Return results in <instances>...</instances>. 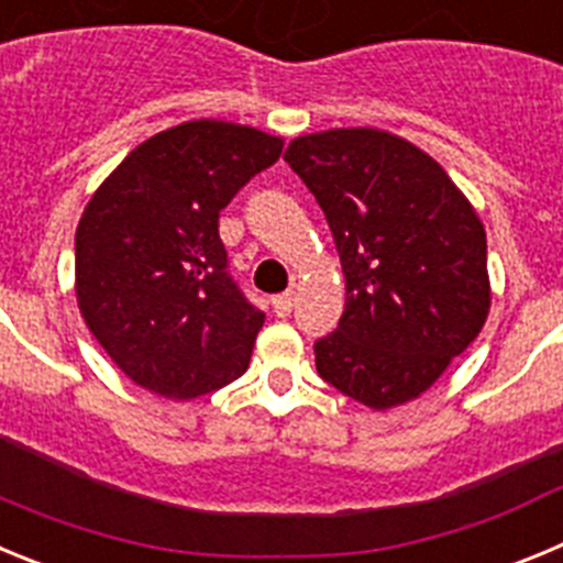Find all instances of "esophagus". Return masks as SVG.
I'll list each match as a JSON object with an SVG mask.
<instances>
[{
    "instance_id": "1",
    "label": "esophagus",
    "mask_w": 563,
    "mask_h": 563,
    "mask_svg": "<svg viewBox=\"0 0 563 563\" xmlns=\"http://www.w3.org/2000/svg\"><path fill=\"white\" fill-rule=\"evenodd\" d=\"M292 305H296V292L287 290V292H282V296L273 298V312H276L278 318H285L292 312Z\"/></svg>"
}]
</instances>
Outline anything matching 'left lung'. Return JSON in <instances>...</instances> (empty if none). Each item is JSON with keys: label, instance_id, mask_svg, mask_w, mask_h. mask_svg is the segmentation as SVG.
Masks as SVG:
<instances>
[{"label": "left lung", "instance_id": "1", "mask_svg": "<svg viewBox=\"0 0 563 563\" xmlns=\"http://www.w3.org/2000/svg\"><path fill=\"white\" fill-rule=\"evenodd\" d=\"M330 222L346 278L316 369L341 395L391 409L429 389L490 310L485 228L445 168L397 134L330 129L287 146Z\"/></svg>", "mask_w": 563, "mask_h": 563}]
</instances>
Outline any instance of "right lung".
Segmentation results:
<instances>
[{"mask_svg":"<svg viewBox=\"0 0 563 563\" xmlns=\"http://www.w3.org/2000/svg\"><path fill=\"white\" fill-rule=\"evenodd\" d=\"M282 146L239 123H180L129 152L84 208L78 310L143 389L194 400L247 369L265 312L228 273L220 211Z\"/></svg>","mask_w":563,"mask_h":563,"instance_id":"add662e5","label":"right lung"}]
</instances>
